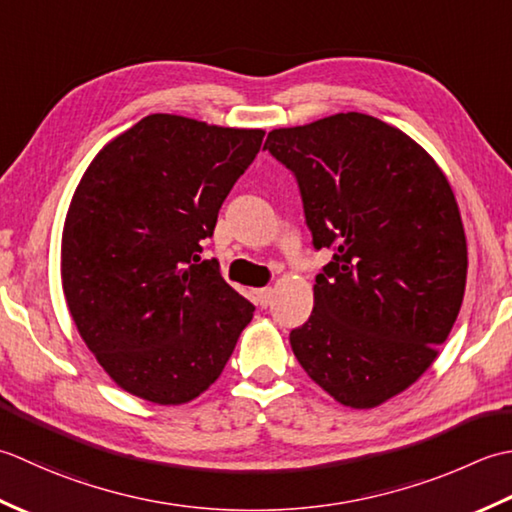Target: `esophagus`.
Listing matches in <instances>:
<instances>
[{
    "mask_svg": "<svg viewBox=\"0 0 512 512\" xmlns=\"http://www.w3.org/2000/svg\"><path fill=\"white\" fill-rule=\"evenodd\" d=\"M256 300H258L260 307H269L271 300H274V289H271V287L256 289Z\"/></svg>",
    "mask_w": 512,
    "mask_h": 512,
    "instance_id": "obj_1",
    "label": "esophagus"
}]
</instances>
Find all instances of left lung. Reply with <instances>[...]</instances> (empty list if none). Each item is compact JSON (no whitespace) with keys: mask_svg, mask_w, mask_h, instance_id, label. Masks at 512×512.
I'll return each instance as SVG.
<instances>
[{"mask_svg":"<svg viewBox=\"0 0 512 512\" xmlns=\"http://www.w3.org/2000/svg\"><path fill=\"white\" fill-rule=\"evenodd\" d=\"M294 172L314 247L333 249L314 311L289 333L333 400L373 409L431 367L460 314L468 252L455 194L409 134L340 112L267 134Z\"/></svg>","mask_w":512,"mask_h":512,"instance_id":"obj_1","label":"left lung"}]
</instances>
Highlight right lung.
<instances>
[{"mask_svg":"<svg viewBox=\"0 0 512 512\" xmlns=\"http://www.w3.org/2000/svg\"><path fill=\"white\" fill-rule=\"evenodd\" d=\"M263 130L150 114L103 145L61 234V285L79 336L117 387L154 404L210 389L254 305L201 260Z\"/></svg>","mask_w":512,"mask_h":512,"instance_id":"obj_1","label":"right lung"}]
</instances>
